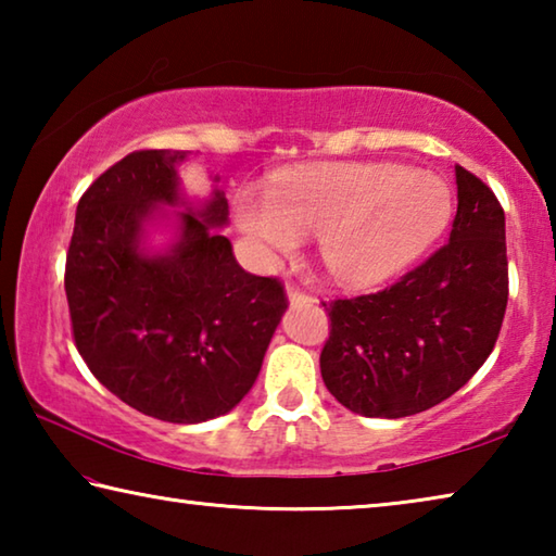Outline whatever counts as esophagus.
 Returning a JSON list of instances; mask_svg holds the SVG:
<instances>
[{
    "instance_id": "1",
    "label": "esophagus",
    "mask_w": 556,
    "mask_h": 556,
    "mask_svg": "<svg viewBox=\"0 0 556 556\" xmlns=\"http://www.w3.org/2000/svg\"><path fill=\"white\" fill-rule=\"evenodd\" d=\"M287 296H289L291 304H306V301H312V294H306L304 289H299L294 285L287 287Z\"/></svg>"
}]
</instances>
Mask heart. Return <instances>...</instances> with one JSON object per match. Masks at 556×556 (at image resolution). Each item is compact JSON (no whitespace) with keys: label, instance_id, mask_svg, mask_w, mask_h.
<instances>
[{"label":"heart","instance_id":"obj_1","mask_svg":"<svg viewBox=\"0 0 556 556\" xmlns=\"http://www.w3.org/2000/svg\"><path fill=\"white\" fill-rule=\"evenodd\" d=\"M437 176L394 164H324L281 176L267 195L242 193L235 215L267 255L289 257L318 238L326 269L365 289L417 260L448 220Z\"/></svg>","mask_w":556,"mask_h":556}]
</instances>
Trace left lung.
<instances>
[{
	"label": "left lung",
	"instance_id": "8db88e82",
	"mask_svg": "<svg viewBox=\"0 0 556 556\" xmlns=\"http://www.w3.org/2000/svg\"><path fill=\"white\" fill-rule=\"evenodd\" d=\"M448 242L392 287L328 306L321 351L328 392L363 417L400 419L444 402L473 378L507 306L505 213L481 178L456 166Z\"/></svg>",
	"mask_w": 556,
	"mask_h": 556
}]
</instances>
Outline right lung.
Here are the masks:
<instances>
[{
	"label": "right lung",
	"mask_w": 556,
	"mask_h": 556,
	"mask_svg": "<svg viewBox=\"0 0 556 556\" xmlns=\"http://www.w3.org/2000/svg\"><path fill=\"white\" fill-rule=\"evenodd\" d=\"M186 152L142 149L112 164L80 195L65 257L75 348L90 372L149 417L199 425L230 412L255 384L289 306L277 277L232 257L218 225L220 191L199 213H178V240L144 255V223L178 203Z\"/></svg>",
	"instance_id": "add662e5"
}]
</instances>
